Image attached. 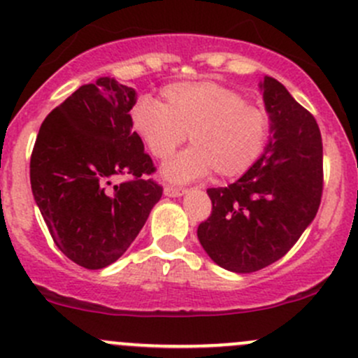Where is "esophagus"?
Segmentation results:
<instances>
[{
    "label": "esophagus",
    "instance_id": "obj_1",
    "mask_svg": "<svg viewBox=\"0 0 358 358\" xmlns=\"http://www.w3.org/2000/svg\"><path fill=\"white\" fill-rule=\"evenodd\" d=\"M187 192L185 187H176V185H166L164 187V194L169 197H180Z\"/></svg>",
    "mask_w": 358,
    "mask_h": 358
}]
</instances>
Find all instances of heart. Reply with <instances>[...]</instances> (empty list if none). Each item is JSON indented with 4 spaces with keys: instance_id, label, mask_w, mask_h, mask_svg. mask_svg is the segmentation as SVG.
Segmentation results:
<instances>
[{
    "instance_id": "heart-1",
    "label": "heart",
    "mask_w": 358,
    "mask_h": 358,
    "mask_svg": "<svg viewBox=\"0 0 358 358\" xmlns=\"http://www.w3.org/2000/svg\"><path fill=\"white\" fill-rule=\"evenodd\" d=\"M164 103L140 99L131 109L133 131L149 154L168 159L187 140L190 149L169 159L162 173L187 182L211 169L223 178L241 176L268 145L272 117L263 107L216 81L173 83L162 90Z\"/></svg>"
}]
</instances>
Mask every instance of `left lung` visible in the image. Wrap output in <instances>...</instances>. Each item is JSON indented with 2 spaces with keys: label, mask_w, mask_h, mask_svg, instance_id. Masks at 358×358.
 <instances>
[{
  "label": "left lung",
  "mask_w": 358,
  "mask_h": 358,
  "mask_svg": "<svg viewBox=\"0 0 358 358\" xmlns=\"http://www.w3.org/2000/svg\"><path fill=\"white\" fill-rule=\"evenodd\" d=\"M262 88L273 138L237 182L208 189L211 215L197 229L209 258L237 273L282 258L315 218L324 189L315 117L277 79L265 78Z\"/></svg>",
  "instance_id": "left-lung-1"
}]
</instances>
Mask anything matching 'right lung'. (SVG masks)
Instances as JSON below:
<instances>
[{
  "label": "right lung",
  "instance_id": "right-lung-1",
  "mask_svg": "<svg viewBox=\"0 0 358 358\" xmlns=\"http://www.w3.org/2000/svg\"><path fill=\"white\" fill-rule=\"evenodd\" d=\"M136 92L114 78L85 85L55 107L31 154V189L60 251L90 270L126 251L162 187L131 126ZM114 176L127 180L110 186Z\"/></svg>",
  "mask_w": 358,
  "mask_h": 358
}]
</instances>
